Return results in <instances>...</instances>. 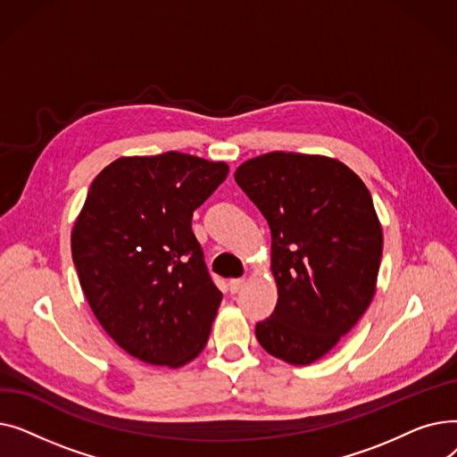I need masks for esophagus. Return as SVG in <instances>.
Listing matches in <instances>:
<instances>
[{
  "label": "esophagus",
  "instance_id": "1",
  "mask_svg": "<svg viewBox=\"0 0 457 457\" xmlns=\"http://www.w3.org/2000/svg\"><path fill=\"white\" fill-rule=\"evenodd\" d=\"M245 283H246V279L245 278H237V279H229V291L235 295V293H238L245 287Z\"/></svg>",
  "mask_w": 457,
  "mask_h": 457
}]
</instances>
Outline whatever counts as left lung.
Wrapping results in <instances>:
<instances>
[{
	"instance_id": "left-lung-1",
	"label": "left lung",
	"mask_w": 457,
	"mask_h": 457,
	"mask_svg": "<svg viewBox=\"0 0 457 457\" xmlns=\"http://www.w3.org/2000/svg\"><path fill=\"white\" fill-rule=\"evenodd\" d=\"M235 181L272 233L278 303L255 337L285 363H315L376 295L383 233L370 192L345 162L293 152L245 161Z\"/></svg>"
}]
</instances>
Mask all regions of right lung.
Listing matches in <instances>:
<instances>
[{
	"mask_svg": "<svg viewBox=\"0 0 457 457\" xmlns=\"http://www.w3.org/2000/svg\"><path fill=\"white\" fill-rule=\"evenodd\" d=\"M228 172L179 152L133 155L88 188L71 229L81 289L109 337L144 363L178 369L207 343L222 293L190 220Z\"/></svg>",
	"mask_w": 457,
	"mask_h": 457,
	"instance_id": "right-lung-1",
	"label": "right lung"
}]
</instances>
